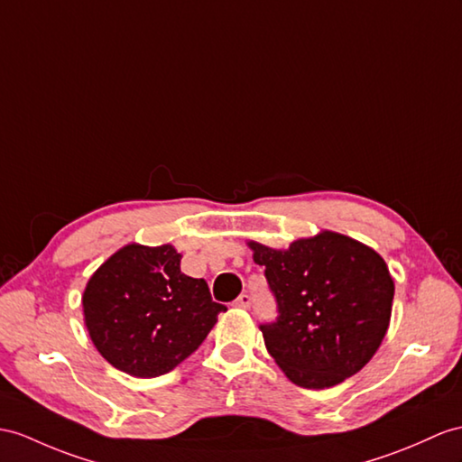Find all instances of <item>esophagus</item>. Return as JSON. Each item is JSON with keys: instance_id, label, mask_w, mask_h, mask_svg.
Returning <instances> with one entry per match:
<instances>
[{"instance_id": "34e87169", "label": "esophagus", "mask_w": 462, "mask_h": 462, "mask_svg": "<svg viewBox=\"0 0 462 462\" xmlns=\"http://www.w3.org/2000/svg\"><path fill=\"white\" fill-rule=\"evenodd\" d=\"M235 308H241V310H249L251 308V296L241 294L237 300H235Z\"/></svg>"}]
</instances>
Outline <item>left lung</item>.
Here are the masks:
<instances>
[{
  "label": "left lung",
  "mask_w": 462,
  "mask_h": 462,
  "mask_svg": "<svg viewBox=\"0 0 462 462\" xmlns=\"http://www.w3.org/2000/svg\"><path fill=\"white\" fill-rule=\"evenodd\" d=\"M246 245L276 296L278 319L261 331L288 380L323 390L356 374L390 325L393 280L384 258L328 229L291 241L288 249Z\"/></svg>",
  "instance_id": "obj_1"
}]
</instances>
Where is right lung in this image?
I'll return each instance as SVG.
<instances>
[{
    "label": "right lung",
    "mask_w": 462,
    "mask_h": 462,
    "mask_svg": "<svg viewBox=\"0 0 462 462\" xmlns=\"http://www.w3.org/2000/svg\"><path fill=\"white\" fill-rule=\"evenodd\" d=\"M172 245L129 243L89 276L84 323L99 355L137 378L171 373L204 343L227 308L204 278L186 276Z\"/></svg>",
    "instance_id": "obj_1"
}]
</instances>
